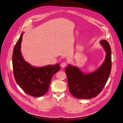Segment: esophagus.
<instances>
[{"mask_svg":"<svg viewBox=\"0 0 123 123\" xmlns=\"http://www.w3.org/2000/svg\"><path fill=\"white\" fill-rule=\"evenodd\" d=\"M66 64H67V62H63L61 64V67L62 68H64V67L66 66Z\"/></svg>","mask_w":123,"mask_h":123,"instance_id":"esophagus-1","label":"esophagus"}]
</instances>
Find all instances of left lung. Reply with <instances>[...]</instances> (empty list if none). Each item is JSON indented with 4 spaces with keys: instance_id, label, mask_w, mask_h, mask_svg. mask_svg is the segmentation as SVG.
<instances>
[{
    "instance_id": "1",
    "label": "left lung",
    "mask_w": 123,
    "mask_h": 123,
    "mask_svg": "<svg viewBox=\"0 0 123 123\" xmlns=\"http://www.w3.org/2000/svg\"><path fill=\"white\" fill-rule=\"evenodd\" d=\"M106 53L103 63L94 71L85 73L77 66L69 64L65 68L70 93L79 99H90L97 96L105 86L111 70V50L105 40L100 41Z\"/></svg>"
}]
</instances>
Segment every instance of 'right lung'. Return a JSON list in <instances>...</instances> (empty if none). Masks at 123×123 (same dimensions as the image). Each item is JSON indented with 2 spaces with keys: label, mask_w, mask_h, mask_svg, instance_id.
Returning <instances> with one entry per match:
<instances>
[{
  "label": "right lung",
  "mask_w": 123,
  "mask_h": 123,
  "mask_svg": "<svg viewBox=\"0 0 123 123\" xmlns=\"http://www.w3.org/2000/svg\"><path fill=\"white\" fill-rule=\"evenodd\" d=\"M23 34H21L13 50L14 75L17 84L26 94L34 97H40L48 91L53 75L60 69V64L37 67L26 62L21 52Z\"/></svg>",
  "instance_id": "right-lung-1"
}]
</instances>
